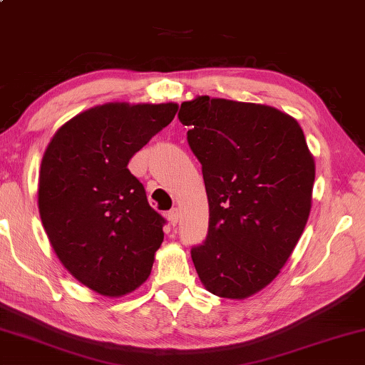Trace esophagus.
Wrapping results in <instances>:
<instances>
[{
    "label": "esophagus",
    "mask_w": 365,
    "mask_h": 365,
    "mask_svg": "<svg viewBox=\"0 0 365 365\" xmlns=\"http://www.w3.org/2000/svg\"><path fill=\"white\" fill-rule=\"evenodd\" d=\"M168 220H170V223L173 226L178 225V222H179V210H178V208H171V210L168 212Z\"/></svg>",
    "instance_id": "esophagus-1"
}]
</instances>
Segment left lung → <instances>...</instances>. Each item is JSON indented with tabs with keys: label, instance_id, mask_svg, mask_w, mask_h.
Instances as JSON below:
<instances>
[{
	"label": "left lung",
	"instance_id": "1",
	"mask_svg": "<svg viewBox=\"0 0 365 365\" xmlns=\"http://www.w3.org/2000/svg\"><path fill=\"white\" fill-rule=\"evenodd\" d=\"M178 118L210 207L207 239L190 250L197 274L212 294L246 299L277 278L306 228L314 157L296 119L273 106L202 95Z\"/></svg>",
	"mask_w": 365,
	"mask_h": 365
}]
</instances>
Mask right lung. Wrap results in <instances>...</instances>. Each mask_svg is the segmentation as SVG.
<instances>
[{
  "instance_id": "add662e5",
  "label": "right lung",
  "mask_w": 365,
  "mask_h": 365,
  "mask_svg": "<svg viewBox=\"0 0 365 365\" xmlns=\"http://www.w3.org/2000/svg\"><path fill=\"white\" fill-rule=\"evenodd\" d=\"M176 111V103L95 106L63 124L41 158L48 239L69 273L101 296L128 294L152 272L166 220L128 163Z\"/></svg>"
}]
</instances>
